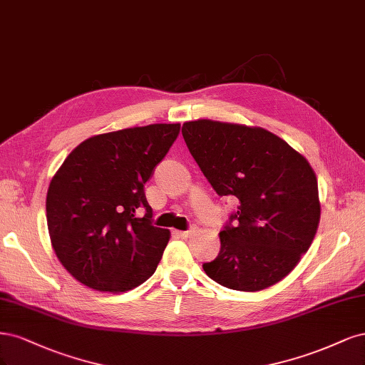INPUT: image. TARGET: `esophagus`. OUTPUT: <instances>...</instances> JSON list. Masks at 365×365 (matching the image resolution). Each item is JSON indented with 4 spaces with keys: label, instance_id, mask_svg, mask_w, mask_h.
Wrapping results in <instances>:
<instances>
[{
    "label": "esophagus",
    "instance_id": "obj_1",
    "mask_svg": "<svg viewBox=\"0 0 365 365\" xmlns=\"http://www.w3.org/2000/svg\"><path fill=\"white\" fill-rule=\"evenodd\" d=\"M195 232V226H191L187 230H178V235L180 238H190L191 235H194Z\"/></svg>",
    "mask_w": 365,
    "mask_h": 365
}]
</instances>
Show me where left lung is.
I'll list each match as a JSON object with an SVG mask.
<instances>
[{
    "mask_svg": "<svg viewBox=\"0 0 365 365\" xmlns=\"http://www.w3.org/2000/svg\"><path fill=\"white\" fill-rule=\"evenodd\" d=\"M182 135L206 180L240 200L220 232V253L205 273L237 291L277 284L308 252L320 221L317 178L284 139L259 127L210 120L185 123Z\"/></svg>",
    "mask_w": 365,
    "mask_h": 365,
    "instance_id": "1",
    "label": "left lung"
}]
</instances>
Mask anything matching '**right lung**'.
<instances>
[{"label":"right lung","instance_id":"right-lung-1","mask_svg":"<svg viewBox=\"0 0 365 365\" xmlns=\"http://www.w3.org/2000/svg\"><path fill=\"white\" fill-rule=\"evenodd\" d=\"M179 130L180 124H151L92 136L56 173L46 194L50 238L83 285L124 292L156 272L170 230L153 226L144 185ZM140 208L143 219L135 217Z\"/></svg>","mask_w":365,"mask_h":365}]
</instances>
